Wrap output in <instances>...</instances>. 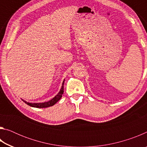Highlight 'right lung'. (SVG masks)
Listing matches in <instances>:
<instances>
[{"instance_id": "1", "label": "right lung", "mask_w": 147, "mask_h": 147, "mask_svg": "<svg viewBox=\"0 0 147 147\" xmlns=\"http://www.w3.org/2000/svg\"><path fill=\"white\" fill-rule=\"evenodd\" d=\"M64 82L65 80L63 82V84H62V86L61 88L60 89V91L58 93V94H57L56 96H54V97L52 99V100H49V102H45L43 103H29L23 100V102H24L26 104H28V106L34 107V108H48V107L50 106H53V105H54L57 102H58L60 98L62 97V94H63V84H64Z\"/></svg>"}]
</instances>
